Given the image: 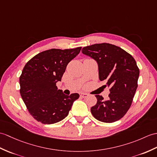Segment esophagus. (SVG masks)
Masks as SVG:
<instances>
[{
	"mask_svg": "<svg viewBox=\"0 0 157 157\" xmlns=\"http://www.w3.org/2000/svg\"><path fill=\"white\" fill-rule=\"evenodd\" d=\"M80 96H81L83 98H86L88 96V94H86V93H81V94H80Z\"/></svg>",
	"mask_w": 157,
	"mask_h": 157,
	"instance_id": "obj_1",
	"label": "esophagus"
}]
</instances>
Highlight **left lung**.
<instances>
[{"instance_id": "8db88e82", "label": "left lung", "mask_w": 157, "mask_h": 157, "mask_svg": "<svg viewBox=\"0 0 157 157\" xmlns=\"http://www.w3.org/2000/svg\"><path fill=\"white\" fill-rule=\"evenodd\" d=\"M83 54L98 64L99 78L110 87L108 100L96 95L97 103L91 108L94 117L111 123L122 118L129 110L138 87L139 68L130 54L120 47L103 43L84 47Z\"/></svg>"}]
</instances>
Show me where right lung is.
<instances>
[{"mask_svg": "<svg viewBox=\"0 0 157 157\" xmlns=\"http://www.w3.org/2000/svg\"><path fill=\"white\" fill-rule=\"evenodd\" d=\"M81 49L46 50L25 64L19 78L20 94L29 112L38 122L51 124L61 121L79 98L77 93L65 95L57 89L56 83Z\"/></svg>", "mask_w": 157, "mask_h": 157, "instance_id": "add662e5", "label": "right lung"}]
</instances>
